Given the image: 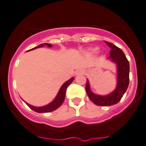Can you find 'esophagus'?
<instances>
[{
    "mask_svg": "<svg viewBox=\"0 0 146 146\" xmlns=\"http://www.w3.org/2000/svg\"><path fill=\"white\" fill-rule=\"evenodd\" d=\"M83 73H84V70H82V69H78V70L75 72V75H76H76L83 74Z\"/></svg>",
    "mask_w": 146,
    "mask_h": 146,
    "instance_id": "1",
    "label": "esophagus"
}]
</instances>
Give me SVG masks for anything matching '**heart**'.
<instances>
[{"label": "heart", "instance_id": "b5f03b06", "mask_svg": "<svg viewBox=\"0 0 146 146\" xmlns=\"http://www.w3.org/2000/svg\"><path fill=\"white\" fill-rule=\"evenodd\" d=\"M97 50H98L97 48H94V49H93V50H92V51H93V52H96V51H97Z\"/></svg>", "mask_w": 146, "mask_h": 146}]
</instances>
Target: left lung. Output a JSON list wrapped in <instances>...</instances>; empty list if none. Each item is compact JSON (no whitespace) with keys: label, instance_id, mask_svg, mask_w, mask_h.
Returning <instances> with one entry per match:
<instances>
[{"label":"left lung","instance_id":"1","mask_svg":"<svg viewBox=\"0 0 146 146\" xmlns=\"http://www.w3.org/2000/svg\"><path fill=\"white\" fill-rule=\"evenodd\" d=\"M107 44L111 49L110 55L108 57L107 60L116 64V88L108 94L99 95L92 92L90 87L88 79H87L86 85V91L90 100L96 105L103 106V107L113 105L120 101L128 87L129 73H130L129 62L123 52L112 43L107 42Z\"/></svg>","mask_w":146,"mask_h":146}]
</instances>
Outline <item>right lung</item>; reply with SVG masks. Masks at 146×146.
Masks as SVG:
<instances>
[{"instance_id": "1", "label": "right lung", "mask_w": 146, "mask_h": 146, "mask_svg": "<svg viewBox=\"0 0 146 146\" xmlns=\"http://www.w3.org/2000/svg\"><path fill=\"white\" fill-rule=\"evenodd\" d=\"M44 46H47L48 47H52V45L51 44H48V43H44V44H39V46L37 47H35L34 48L31 49V50H28V51H30V50H35L36 48H40V47H43ZM74 80V78L72 77L70 79H69L68 81H67L66 82L64 83L62 86H61L60 88L59 92L57 94L56 96L54 97V99L50 103H49L47 105H44V106H42V107H35V106L33 105H31V104H28L27 102H26L25 101H24L25 102L26 104H27L29 107L30 109H32V110H34L35 111L38 113H41V112H51V111H54V110H57L58 107H60L62 105V104L64 102V99H65V92H66V89L68 88L69 85L73 82V81Z\"/></svg>"}]
</instances>
